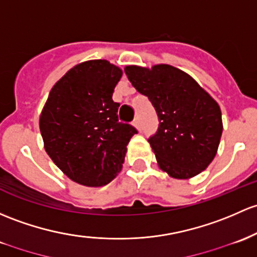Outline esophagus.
I'll return each instance as SVG.
<instances>
[{
	"instance_id": "esophagus-1",
	"label": "esophagus",
	"mask_w": 257,
	"mask_h": 257,
	"mask_svg": "<svg viewBox=\"0 0 257 257\" xmlns=\"http://www.w3.org/2000/svg\"><path fill=\"white\" fill-rule=\"evenodd\" d=\"M133 125L136 126L138 131H140V121H139V118H136L133 121Z\"/></svg>"
}]
</instances>
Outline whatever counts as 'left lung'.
<instances>
[{
    "label": "left lung",
    "mask_w": 257,
    "mask_h": 257,
    "mask_svg": "<svg viewBox=\"0 0 257 257\" xmlns=\"http://www.w3.org/2000/svg\"><path fill=\"white\" fill-rule=\"evenodd\" d=\"M138 92L149 98L159 117L149 138L158 165L169 176L187 180L217 155L223 121L219 104L182 70L167 64L124 69Z\"/></svg>",
    "instance_id": "obj_1"
}]
</instances>
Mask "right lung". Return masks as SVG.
I'll use <instances>...</instances> for the list:
<instances>
[{"instance_id":"add662e5","label":"right lung","mask_w":257,"mask_h":257,"mask_svg":"<svg viewBox=\"0 0 257 257\" xmlns=\"http://www.w3.org/2000/svg\"><path fill=\"white\" fill-rule=\"evenodd\" d=\"M123 71L107 60L75 65L51 88L39 118L44 149L70 180L87 187L120 172L137 129L118 120L114 87Z\"/></svg>"}]
</instances>
